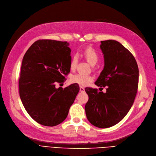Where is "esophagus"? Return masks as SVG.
I'll return each mask as SVG.
<instances>
[{
    "instance_id": "34e87169",
    "label": "esophagus",
    "mask_w": 156,
    "mask_h": 156,
    "mask_svg": "<svg viewBox=\"0 0 156 156\" xmlns=\"http://www.w3.org/2000/svg\"><path fill=\"white\" fill-rule=\"evenodd\" d=\"M80 92H84L85 91V89L83 87H80Z\"/></svg>"
}]
</instances>
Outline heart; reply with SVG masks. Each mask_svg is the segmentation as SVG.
Listing matches in <instances>:
<instances>
[{"label":"heart","mask_w":156,"mask_h":156,"mask_svg":"<svg viewBox=\"0 0 156 156\" xmlns=\"http://www.w3.org/2000/svg\"><path fill=\"white\" fill-rule=\"evenodd\" d=\"M82 55L92 66L96 65L99 60V55L98 52L91 47H89L84 50ZM78 57L76 55H74L71 59V63H70V69H71V71H74L76 69ZM70 80H71V82L73 83L78 84L81 85V86H85V85H88L93 81V78L91 76H90V75H84L78 73L72 75L71 78H70Z\"/></svg>","instance_id":"b5f03b06"}]
</instances>
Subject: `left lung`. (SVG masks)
<instances>
[{
	"label": "left lung",
	"instance_id": "obj_1",
	"mask_svg": "<svg viewBox=\"0 0 156 156\" xmlns=\"http://www.w3.org/2000/svg\"><path fill=\"white\" fill-rule=\"evenodd\" d=\"M104 67L95 84L107 87L106 92L86 87L89 96L85 114L89 121L100 128L112 127L127 115L136 96L139 69L134 56L115 40L102 41Z\"/></svg>",
	"mask_w": 156,
	"mask_h": 156
}]
</instances>
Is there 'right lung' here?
I'll return each instance as SVG.
<instances>
[{
    "mask_svg": "<svg viewBox=\"0 0 156 156\" xmlns=\"http://www.w3.org/2000/svg\"><path fill=\"white\" fill-rule=\"evenodd\" d=\"M67 41L42 39L34 42L23 59L19 95L35 121L54 126L67 118L80 87L76 83L56 87L70 73L71 50Z\"/></svg>",
    "mask_w": 156,
    "mask_h": 156,
    "instance_id": "right-lung-1",
    "label": "right lung"
}]
</instances>
